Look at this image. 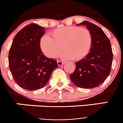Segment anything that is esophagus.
Masks as SVG:
<instances>
[{"label": "esophagus", "instance_id": "obj_1", "mask_svg": "<svg viewBox=\"0 0 123 123\" xmlns=\"http://www.w3.org/2000/svg\"><path fill=\"white\" fill-rule=\"evenodd\" d=\"M57 64H58V66H62V65L64 64V62H61V61L60 60H57Z\"/></svg>", "mask_w": 123, "mask_h": 123}]
</instances>
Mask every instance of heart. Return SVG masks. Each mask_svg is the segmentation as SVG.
I'll use <instances>...</instances> for the list:
<instances>
[{"label": "heart", "instance_id": "heart-1", "mask_svg": "<svg viewBox=\"0 0 123 123\" xmlns=\"http://www.w3.org/2000/svg\"><path fill=\"white\" fill-rule=\"evenodd\" d=\"M51 36L44 35L40 40L41 50L49 58L57 56L63 47L61 58L79 60L86 56L92 44V36L86 28L63 27L52 31Z\"/></svg>", "mask_w": 123, "mask_h": 123}]
</instances>
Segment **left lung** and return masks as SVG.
Listing matches in <instances>:
<instances>
[{
    "label": "left lung",
    "instance_id": "1",
    "mask_svg": "<svg viewBox=\"0 0 123 123\" xmlns=\"http://www.w3.org/2000/svg\"><path fill=\"white\" fill-rule=\"evenodd\" d=\"M77 25H85L92 36L89 53L76 63L75 70L69 78L74 85L90 89L98 86L109 76L113 61L112 49L108 37L100 27L83 21Z\"/></svg>",
    "mask_w": 123,
    "mask_h": 123
}]
</instances>
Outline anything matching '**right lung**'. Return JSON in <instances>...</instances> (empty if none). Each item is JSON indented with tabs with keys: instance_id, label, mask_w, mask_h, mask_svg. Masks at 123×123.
I'll use <instances>...</instances> for the list:
<instances>
[{
	"instance_id": "obj_1",
	"label": "right lung",
	"mask_w": 123,
	"mask_h": 123,
	"mask_svg": "<svg viewBox=\"0 0 123 123\" xmlns=\"http://www.w3.org/2000/svg\"><path fill=\"white\" fill-rule=\"evenodd\" d=\"M45 32V28L37 24L27 25L15 35L10 49L8 64L13 78L28 91L44 87L58 67L56 60L42 54L40 40Z\"/></svg>"
}]
</instances>
